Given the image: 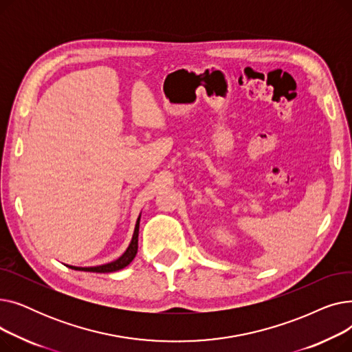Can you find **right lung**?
<instances>
[{
    "instance_id": "right-lung-1",
    "label": "right lung",
    "mask_w": 352,
    "mask_h": 352,
    "mask_svg": "<svg viewBox=\"0 0 352 352\" xmlns=\"http://www.w3.org/2000/svg\"><path fill=\"white\" fill-rule=\"evenodd\" d=\"M140 218L141 214L137 219V224H135V230L133 234V239L131 243H129L128 248L125 250V252L117 258L116 261H111L108 264H102V265H97V267H74V265H67L71 270H77V271H87V272H114V271H120L122 268H125L126 265L131 264V261L135 258L137 251H138V231H140Z\"/></svg>"
}]
</instances>
